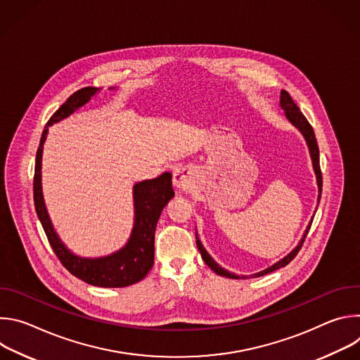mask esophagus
I'll use <instances>...</instances> for the list:
<instances>
[{
    "label": "esophagus",
    "mask_w": 360,
    "mask_h": 360,
    "mask_svg": "<svg viewBox=\"0 0 360 360\" xmlns=\"http://www.w3.org/2000/svg\"><path fill=\"white\" fill-rule=\"evenodd\" d=\"M172 181H174V185H175L178 189H186V188L189 186V176H188V174L184 172V171H176V172L174 174Z\"/></svg>",
    "instance_id": "obj_1"
}]
</instances>
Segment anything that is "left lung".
Wrapping results in <instances>:
<instances>
[{
    "instance_id": "obj_1",
    "label": "left lung",
    "mask_w": 360,
    "mask_h": 360,
    "mask_svg": "<svg viewBox=\"0 0 360 360\" xmlns=\"http://www.w3.org/2000/svg\"><path fill=\"white\" fill-rule=\"evenodd\" d=\"M281 105H282V108L286 111L285 114H286L288 120H289L293 125H296V127L303 132V135H304V138H306V141H307V145H309L311 157H312V161H314V168H315L316 178H318L319 192L322 193V171H321V164H319V146H318V141H316V136H315V131H314L312 125L309 124V121H307L306 117L302 114L300 108L295 104V101L292 99L290 94H289L288 91H285V89H283L282 94H281ZM319 199H321V195H319ZM311 225H312V222L309 224V226H307V229L304 231V235H303L302 240L299 242V245L286 256V258H283L282 261H279V262L275 264L274 266H271V268H268V269H265V271H262V272H259V274H255L253 276H255V278L264 276V275L271 274V272H274V271H276V269H279V268H283V266H286L289 262H292V261L295 259V256L297 255V252L300 250V248H302V245H303V242H304V239H306V236H307V232H309V229H311ZM196 246H198V249H199V252H200V256H202L203 262L207 264L215 274L222 275V276H228V278L238 279L236 275H233V274L225 271L224 268H221V266L211 258V256L208 255L207 250H205V248L202 246V243H200V240H199L198 238H196ZM242 278H245V276H242Z\"/></svg>"
}]
</instances>
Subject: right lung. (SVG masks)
Returning <instances> with one entry per match:
<instances>
[{
    "label": "right lung",
    "instance_id": "add662e5",
    "mask_svg": "<svg viewBox=\"0 0 360 360\" xmlns=\"http://www.w3.org/2000/svg\"><path fill=\"white\" fill-rule=\"evenodd\" d=\"M95 86H85L74 92L46 122L51 127L68 115L96 92ZM48 128L42 131L37 149L34 171V205L48 242L56 252L63 266L81 281L101 288H124L143 279L153 265V248H155V228L160 215L168 200L174 196L172 175L165 172L161 176L142 181L134 186L135 225L129 242L117 253L99 259H82L72 255L58 239L48 218L41 192V155Z\"/></svg>",
    "mask_w": 360,
    "mask_h": 360
}]
</instances>
